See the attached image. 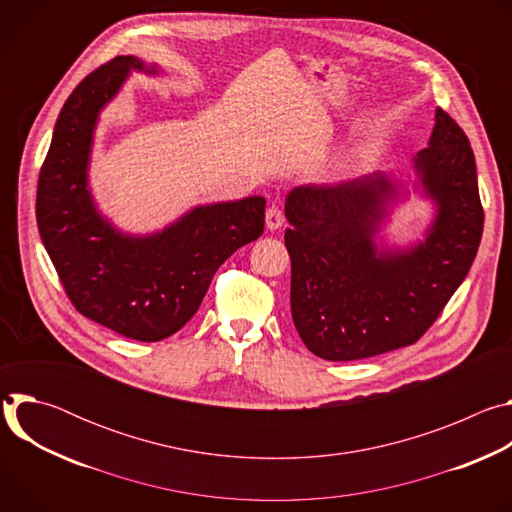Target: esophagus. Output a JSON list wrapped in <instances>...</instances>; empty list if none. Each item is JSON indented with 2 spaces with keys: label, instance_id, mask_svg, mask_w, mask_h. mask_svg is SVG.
Wrapping results in <instances>:
<instances>
[{
  "label": "esophagus",
  "instance_id": "obj_1",
  "mask_svg": "<svg viewBox=\"0 0 512 512\" xmlns=\"http://www.w3.org/2000/svg\"><path fill=\"white\" fill-rule=\"evenodd\" d=\"M265 225L269 231H277L283 225V212L279 206H269L265 212Z\"/></svg>",
  "mask_w": 512,
  "mask_h": 512
}]
</instances>
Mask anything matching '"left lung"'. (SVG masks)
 Here are the masks:
<instances>
[{"label":"left lung","mask_w":512,"mask_h":512,"mask_svg":"<svg viewBox=\"0 0 512 512\" xmlns=\"http://www.w3.org/2000/svg\"><path fill=\"white\" fill-rule=\"evenodd\" d=\"M415 168L437 216L411 251H379L373 241L397 194L383 174L289 192L291 318L316 356L360 360L415 344L468 275L484 208L470 141L444 109Z\"/></svg>","instance_id":"1"}]
</instances>
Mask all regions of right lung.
<instances>
[{"label": "right lung", "instance_id": "right-lung-1", "mask_svg": "<svg viewBox=\"0 0 512 512\" xmlns=\"http://www.w3.org/2000/svg\"><path fill=\"white\" fill-rule=\"evenodd\" d=\"M129 68L156 72L115 56L66 99L38 176L36 221L77 312L121 336L158 342L196 314L216 269L263 235L265 198L198 206L152 237H127L103 221L87 190V164L97 115Z\"/></svg>", "mask_w": 512, "mask_h": 512}]
</instances>
